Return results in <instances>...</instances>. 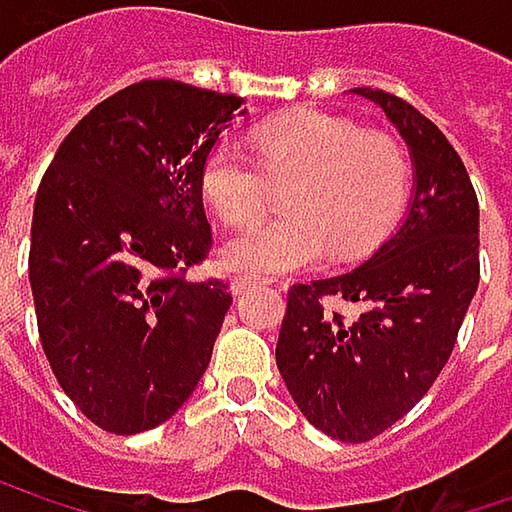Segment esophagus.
I'll return each instance as SVG.
<instances>
[{
  "label": "esophagus",
  "mask_w": 512,
  "mask_h": 512,
  "mask_svg": "<svg viewBox=\"0 0 512 512\" xmlns=\"http://www.w3.org/2000/svg\"><path fill=\"white\" fill-rule=\"evenodd\" d=\"M260 284H266L263 278H252V275H237L234 281H231V290H234V296H246L249 290H255Z\"/></svg>",
  "instance_id": "34e87169"
}]
</instances>
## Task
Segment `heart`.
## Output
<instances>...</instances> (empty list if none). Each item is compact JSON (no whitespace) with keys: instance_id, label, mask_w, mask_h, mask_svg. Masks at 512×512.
<instances>
[{"instance_id":"1","label":"heart","mask_w":512,"mask_h":512,"mask_svg":"<svg viewBox=\"0 0 512 512\" xmlns=\"http://www.w3.org/2000/svg\"><path fill=\"white\" fill-rule=\"evenodd\" d=\"M255 154L257 162L234 142H219L201 162V192L225 225L249 222L266 204V176L296 180L284 195L290 216L252 222L228 237V269L290 272L329 249L332 260L353 263L397 228L412 195L406 148L335 112L308 109L260 124Z\"/></svg>"}]
</instances>
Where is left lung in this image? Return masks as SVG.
Instances as JSON below:
<instances>
[{"label": "left lung", "instance_id": "left-lung-1", "mask_svg": "<svg viewBox=\"0 0 512 512\" xmlns=\"http://www.w3.org/2000/svg\"><path fill=\"white\" fill-rule=\"evenodd\" d=\"M382 106L415 162V198L397 234L353 272L293 284L275 364L299 412L338 442H370L436 382L480 281L477 195L460 154L412 103ZM332 301L358 304L344 318Z\"/></svg>", "mask_w": 512, "mask_h": 512}]
</instances>
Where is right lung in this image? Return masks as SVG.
<instances>
[{
  "label": "right lung",
  "instance_id": "right-lung-1",
  "mask_svg": "<svg viewBox=\"0 0 512 512\" xmlns=\"http://www.w3.org/2000/svg\"><path fill=\"white\" fill-rule=\"evenodd\" d=\"M243 97L142 79L61 142L32 216L29 281L52 373L106 433L168 421L204 376L234 302L210 255L201 162Z\"/></svg>",
  "mask_w": 512,
  "mask_h": 512
}]
</instances>
